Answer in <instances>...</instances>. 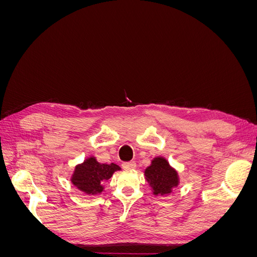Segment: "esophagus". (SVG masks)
Masks as SVG:
<instances>
[{"instance_id": "obj_1", "label": "esophagus", "mask_w": 257, "mask_h": 257, "mask_svg": "<svg viewBox=\"0 0 257 257\" xmlns=\"http://www.w3.org/2000/svg\"><path fill=\"white\" fill-rule=\"evenodd\" d=\"M122 167L126 170L130 169H134L136 167V163L134 161H131V162H124L122 163Z\"/></svg>"}]
</instances>
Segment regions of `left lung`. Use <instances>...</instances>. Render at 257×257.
Wrapping results in <instances>:
<instances>
[{
	"label": "left lung",
	"mask_w": 257,
	"mask_h": 257,
	"mask_svg": "<svg viewBox=\"0 0 257 257\" xmlns=\"http://www.w3.org/2000/svg\"><path fill=\"white\" fill-rule=\"evenodd\" d=\"M145 175L152 185L154 195H166L179 183L177 172L163 158H155L152 164L146 169Z\"/></svg>",
	"instance_id": "8db88e82"
}]
</instances>
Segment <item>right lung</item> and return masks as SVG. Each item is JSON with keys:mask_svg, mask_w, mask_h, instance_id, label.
I'll use <instances>...</instances> for the list:
<instances>
[{"mask_svg": "<svg viewBox=\"0 0 257 257\" xmlns=\"http://www.w3.org/2000/svg\"><path fill=\"white\" fill-rule=\"evenodd\" d=\"M116 170H120V167L113 163L100 164L94 158H90L76 166L72 182L80 191L93 195L103 191L102 183L111 178Z\"/></svg>", "mask_w": 257, "mask_h": 257, "instance_id": "right-lung-1", "label": "right lung"}]
</instances>
